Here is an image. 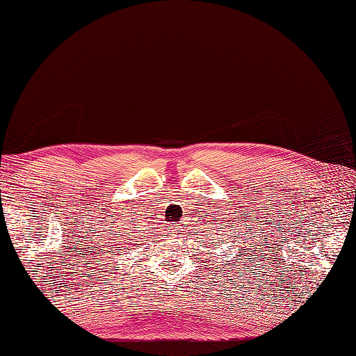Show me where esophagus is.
Here are the masks:
<instances>
[{
	"instance_id": "1",
	"label": "esophagus",
	"mask_w": 356,
	"mask_h": 356,
	"mask_svg": "<svg viewBox=\"0 0 356 356\" xmlns=\"http://www.w3.org/2000/svg\"><path fill=\"white\" fill-rule=\"evenodd\" d=\"M172 232H176V229H172Z\"/></svg>"
}]
</instances>
